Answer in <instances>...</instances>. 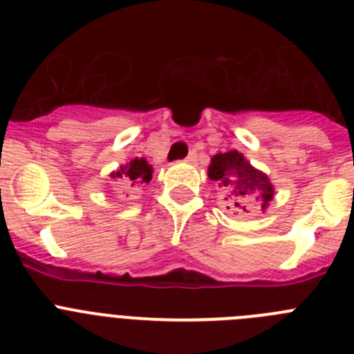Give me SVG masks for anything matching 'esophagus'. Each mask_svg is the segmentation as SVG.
<instances>
[{"label": "esophagus", "mask_w": 354, "mask_h": 354, "mask_svg": "<svg viewBox=\"0 0 354 354\" xmlns=\"http://www.w3.org/2000/svg\"><path fill=\"white\" fill-rule=\"evenodd\" d=\"M186 161H187V162H196V161H198V154H196L195 150H192V152L187 154Z\"/></svg>", "instance_id": "obj_1"}]
</instances>
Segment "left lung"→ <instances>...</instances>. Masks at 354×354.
Instances as JSON below:
<instances>
[{
	"instance_id": "left-lung-1",
	"label": "left lung",
	"mask_w": 354,
	"mask_h": 354,
	"mask_svg": "<svg viewBox=\"0 0 354 354\" xmlns=\"http://www.w3.org/2000/svg\"><path fill=\"white\" fill-rule=\"evenodd\" d=\"M209 179L218 180L220 186L225 187V192L228 193L227 196L230 200V205L241 211H246V200L250 196L257 198L262 204V209L273 198L274 192L270 179L262 171L255 170L246 161L245 156L239 154L237 150L216 154L211 159Z\"/></svg>"
}]
</instances>
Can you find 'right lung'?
I'll use <instances>...</instances> for the list:
<instances>
[{"mask_svg":"<svg viewBox=\"0 0 354 354\" xmlns=\"http://www.w3.org/2000/svg\"><path fill=\"white\" fill-rule=\"evenodd\" d=\"M111 177H120L122 183H126V186H140L143 183H150L152 179V167L145 159H133L129 165L120 167V170L113 171Z\"/></svg>","mask_w":354,"mask_h":354,"instance_id":"1","label":"right lung"}]
</instances>
